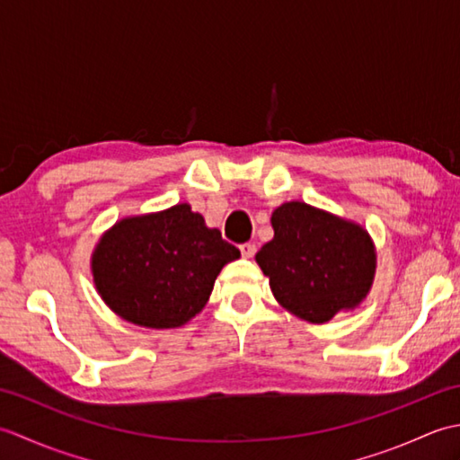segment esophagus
<instances>
[{
  "label": "esophagus",
  "instance_id": "1",
  "mask_svg": "<svg viewBox=\"0 0 460 460\" xmlns=\"http://www.w3.org/2000/svg\"><path fill=\"white\" fill-rule=\"evenodd\" d=\"M239 249H241V255L245 259H252V257H255V252H257V247L252 245V243H243Z\"/></svg>",
  "mask_w": 460,
  "mask_h": 460
}]
</instances>
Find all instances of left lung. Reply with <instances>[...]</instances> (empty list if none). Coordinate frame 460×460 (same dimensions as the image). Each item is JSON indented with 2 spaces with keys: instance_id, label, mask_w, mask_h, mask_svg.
<instances>
[{
  "instance_id": "left-lung-1",
  "label": "left lung",
  "mask_w": 460,
  "mask_h": 460,
  "mask_svg": "<svg viewBox=\"0 0 460 460\" xmlns=\"http://www.w3.org/2000/svg\"><path fill=\"white\" fill-rule=\"evenodd\" d=\"M275 237L255 255L279 305L310 324L356 310L376 279L374 239L359 223L305 201L272 211Z\"/></svg>"
}]
</instances>
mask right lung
Here are the masks:
<instances>
[{
	"label": "right lung",
	"mask_w": 460,
	"mask_h": 460,
	"mask_svg": "<svg viewBox=\"0 0 460 460\" xmlns=\"http://www.w3.org/2000/svg\"><path fill=\"white\" fill-rule=\"evenodd\" d=\"M237 247L190 203L130 215L106 229L91 255L94 288L116 316L154 330L180 328L208 305Z\"/></svg>",
	"instance_id": "add662e5"
}]
</instances>
